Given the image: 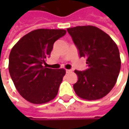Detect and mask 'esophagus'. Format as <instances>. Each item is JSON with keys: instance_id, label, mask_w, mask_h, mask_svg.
<instances>
[{"instance_id": "1", "label": "esophagus", "mask_w": 129, "mask_h": 129, "mask_svg": "<svg viewBox=\"0 0 129 129\" xmlns=\"http://www.w3.org/2000/svg\"><path fill=\"white\" fill-rule=\"evenodd\" d=\"M70 72H72L71 70H66V73H70Z\"/></svg>"}]
</instances>
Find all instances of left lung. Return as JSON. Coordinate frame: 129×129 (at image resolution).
<instances>
[{
	"instance_id": "1",
	"label": "left lung",
	"mask_w": 129,
	"mask_h": 129,
	"mask_svg": "<svg viewBox=\"0 0 129 129\" xmlns=\"http://www.w3.org/2000/svg\"><path fill=\"white\" fill-rule=\"evenodd\" d=\"M67 31L77 47L80 57H85L87 64L85 71L75 70L78 77L73 85L75 93L89 101L106 96L115 85L121 70L116 44L95 26H76Z\"/></svg>"
}]
</instances>
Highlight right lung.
<instances>
[{"mask_svg":"<svg viewBox=\"0 0 129 129\" xmlns=\"http://www.w3.org/2000/svg\"><path fill=\"white\" fill-rule=\"evenodd\" d=\"M65 34L64 29H37L23 36L12 48L9 73L19 94L28 102L42 104L57 96L65 70L44 64L54 43Z\"/></svg>","mask_w":129,"mask_h":129,"instance_id":"add662e5","label":"right lung"}]
</instances>
